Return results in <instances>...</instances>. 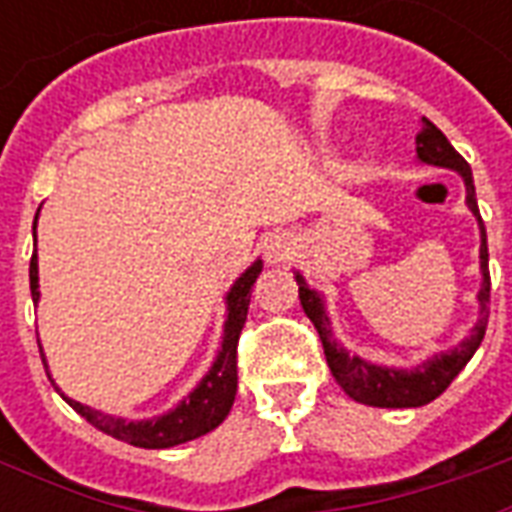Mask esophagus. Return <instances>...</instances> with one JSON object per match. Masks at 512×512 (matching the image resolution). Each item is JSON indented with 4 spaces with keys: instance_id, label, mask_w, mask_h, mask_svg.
I'll list each match as a JSON object with an SVG mask.
<instances>
[{
    "instance_id": "esophagus-1",
    "label": "esophagus",
    "mask_w": 512,
    "mask_h": 512,
    "mask_svg": "<svg viewBox=\"0 0 512 512\" xmlns=\"http://www.w3.org/2000/svg\"><path fill=\"white\" fill-rule=\"evenodd\" d=\"M293 255H296V241H293L288 233L274 235V238L266 244V260L271 263V266L288 263Z\"/></svg>"
}]
</instances>
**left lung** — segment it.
Listing matches in <instances>:
<instances>
[{
	"label": "left lung",
	"instance_id": "1",
	"mask_svg": "<svg viewBox=\"0 0 512 512\" xmlns=\"http://www.w3.org/2000/svg\"><path fill=\"white\" fill-rule=\"evenodd\" d=\"M417 158L422 164H433V167L455 169L466 183V205L469 211L477 216L480 224V271H483V285L477 293L480 301V318L474 323L472 334L455 345L452 351L436 354L428 362L411 367V370H397V367H381L373 362H365L359 356H351L343 345L337 343L332 332V323L323 307V299L318 290H312L299 271H296V282H299V299L301 307L307 312V318L315 323L318 337L323 343V354L329 362V370L337 384L343 386L345 395L354 397L365 406L376 408H417L425 406L452 384V378L461 373L466 362L472 359L474 351L480 348L488 329V301H491V274H488V238H485V224L477 211V197H474V180L472 167L466 164V158L450 145V139L441 134L439 128L430 120L422 117V131L417 134Z\"/></svg>",
	"mask_w": 512,
	"mask_h": 512
}]
</instances>
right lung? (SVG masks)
Here are the masks:
<instances>
[{
    "label": "right lung",
    "mask_w": 512,
    "mask_h": 512,
    "mask_svg": "<svg viewBox=\"0 0 512 512\" xmlns=\"http://www.w3.org/2000/svg\"><path fill=\"white\" fill-rule=\"evenodd\" d=\"M35 227H38V216H35L32 230ZM260 271H263V263L255 260L241 277L235 279V285L227 293V299H224L227 301V321H224L222 348H219V354L213 359L211 370L205 373L200 384L194 386V392L183 397L178 406L167 411V414L153 419L109 417V414H101L95 408L82 406L79 400L65 397L60 389L57 392L93 428L104 430L106 436H112V439L126 441V444H134V447H145V450H167V447L186 444V441L200 439L205 433H211L230 414L235 392H238V337H241V329H244L249 299H252V285L260 277ZM29 290H32V301L38 304V255H32V260H29ZM40 356H43V351H40ZM43 365H46V356H43Z\"/></svg>",
    "instance_id": "1"
}]
</instances>
